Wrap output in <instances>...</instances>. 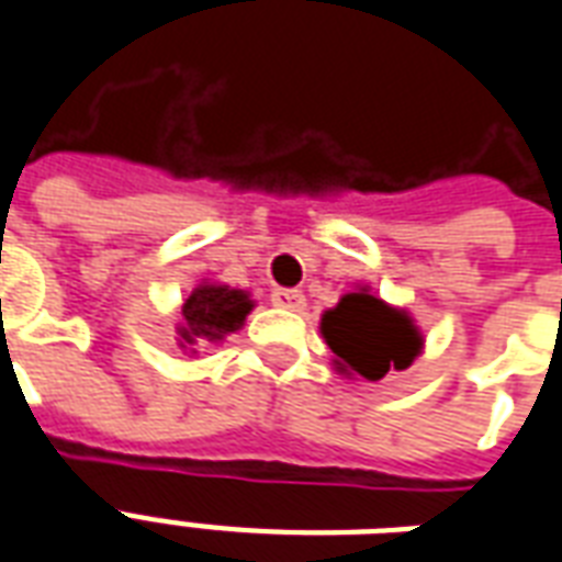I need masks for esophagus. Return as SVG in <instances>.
<instances>
[{"mask_svg":"<svg viewBox=\"0 0 562 562\" xmlns=\"http://www.w3.org/2000/svg\"><path fill=\"white\" fill-rule=\"evenodd\" d=\"M270 303L280 306V310H289V313H303L306 297H303V292H297V289H277V292L270 294Z\"/></svg>","mask_w":562,"mask_h":562,"instance_id":"1","label":"esophagus"}]
</instances>
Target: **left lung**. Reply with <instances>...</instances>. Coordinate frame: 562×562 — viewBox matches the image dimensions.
<instances>
[{"label":"left lung","instance_id":"1","mask_svg":"<svg viewBox=\"0 0 562 562\" xmlns=\"http://www.w3.org/2000/svg\"><path fill=\"white\" fill-rule=\"evenodd\" d=\"M322 336L345 378L381 381L390 369H408L423 355V334L405 310L357 285L322 315Z\"/></svg>","mask_w":562,"mask_h":562}]
</instances>
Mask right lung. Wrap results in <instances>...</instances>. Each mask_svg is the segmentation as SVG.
Instances as JSON below:
<instances>
[{"label": "right lung", "instance_id": "right-lung-1", "mask_svg": "<svg viewBox=\"0 0 562 562\" xmlns=\"http://www.w3.org/2000/svg\"><path fill=\"white\" fill-rule=\"evenodd\" d=\"M252 306L256 303L249 301V292L244 289L202 280L181 306V318L176 324L178 348L187 357L205 355L211 345L226 342V336L238 334Z\"/></svg>", "mask_w": 562, "mask_h": 562}]
</instances>
